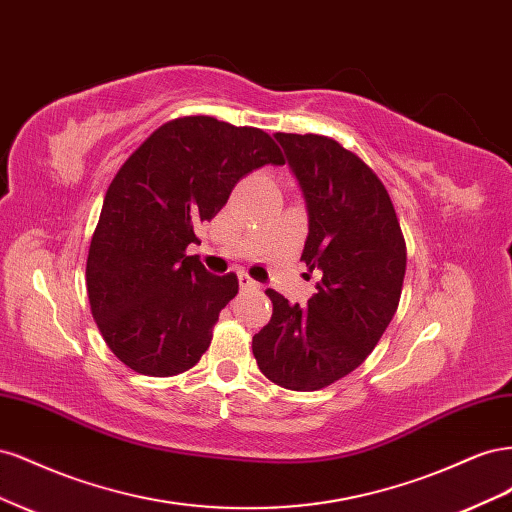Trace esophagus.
Segmentation results:
<instances>
[{"mask_svg":"<svg viewBox=\"0 0 512 512\" xmlns=\"http://www.w3.org/2000/svg\"><path fill=\"white\" fill-rule=\"evenodd\" d=\"M239 286H241V290H254L260 284L256 280H252V277L247 275V273H239Z\"/></svg>","mask_w":512,"mask_h":512,"instance_id":"34e87169","label":"esophagus"}]
</instances>
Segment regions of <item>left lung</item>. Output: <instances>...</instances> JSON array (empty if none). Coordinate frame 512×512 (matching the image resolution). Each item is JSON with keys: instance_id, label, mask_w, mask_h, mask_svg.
<instances>
[{"instance_id": "obj_1", "label": "left lung", "mask_w": 512, "mask_h": 512, "mask_svg": "<svg viewBox=\"0 0 512 512\" xmlns=\"http://www.w3.org/2000/svg\"><path fill=\"white\" fill-rule=\"evenodd\" d=\"M307 205L301 260L322 280L305 307L267 290L273 316L254 339L262 374L290 391L348 376L393 320L406 275V241L391 196L356 153L329 136L275 134Z\"/></svg>"}]
</instances>
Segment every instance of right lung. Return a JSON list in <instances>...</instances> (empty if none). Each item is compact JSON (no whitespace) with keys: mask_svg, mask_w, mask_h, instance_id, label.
Returning a JSON list of instances; mask_svg holds the SVG:
<instances>
[{"mask_svg":"<svg viewBox=\"0 0 512 512\" xmlns=\"http://www.w3.org/2000/svg\"><path fill=\"white\" fill-rule=\"evenodd\" d=\"M265 164H284L267 132L192 115L164 123L117 170L89 245L87 294L121 363L168 378L200 361L239 280L185 250L237 181Z\"/></svg>","mask_w":512,"mask_h":512,"instance_id":"right-lung-1","label":"right lung"}]
</instances>
